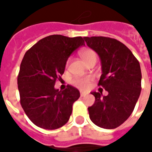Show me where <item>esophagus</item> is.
Here are the masks:
<instances>
[{
    "label": "esophagus",
    "instance_id": "1",
    "mask_svg": "<svg viewBox=\"0 0 152 152\" xmlns=\"http://www.w3.org/2000/svg\"><path fill=\"white\" fill-rule=\"evenodd\" d=\"M80 97H85V96L87 95V93H86V92H80Z\"/></svg>",
    "mask_w": 152,
    "mask_h": 152
}]
</instances>
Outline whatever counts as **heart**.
Here are the masks:
<instances>
[{
    "mask_svg": "<svg viewBox=\"0 0 152 152\" xmlns=\"http://www.w3.org/2000/svg\"><path fill=\"white\" fill-rule=\"evenodd\" d=\"M80 56L84 60V62L86 63H89L91 62H95L98 59V53L95 50L92 49L86 48L84 50L80 51ZM69 63V60H67L66 62V66ZM92 81V78L89 76H86V77H75L72 80L73 86H75L80 89H87L90 86Z\"/></svg>",
    "mask_w": 152,
    "mask_h": 152,
    "instance_id": "heart-1",
    "label": "heart"
}]
</instances>
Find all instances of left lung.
<instances>
[{
  "mask_svg": "<svg viewBox=\"0 0 152 152\" xmlns=\"http://www.w3.org/2000/svg\"><path fill=\"white\" fill-rule=\"evenodd\" d=\"M87 45L101 58L102 74L99 86L107 96L93 92L94 105L88 107L90 120L103 129H115L134 111L141 89L140 64L130 50L116 39L106 37H84Z\"/></svg>",
  "mask_w": 152,
  "mask_h": 152,
  "instance_id": "8db88e82",
  "label": "left lung"
}]
</instances>
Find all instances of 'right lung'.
Instances as JSON below:
<instances>
[{"instance_id": "obj_1", "label": "right lung", "mask_w": 152, "mask_h": 152, "mask_svg": "<svg viewBox=\"0 0 152 152\" xmlns=\"http://www.w3.org/2000/svg\"><path fill=\"white\" fill-rule=\"evenodd\" d=\"M82 45L81 37L51 35L25 53L18 75L20 103L38 127L56 129L69 120L73 103L80 98L79 90L68 85L59 91L54 85L61 79L70 55Z\"/></svg>"}]
</instances>
